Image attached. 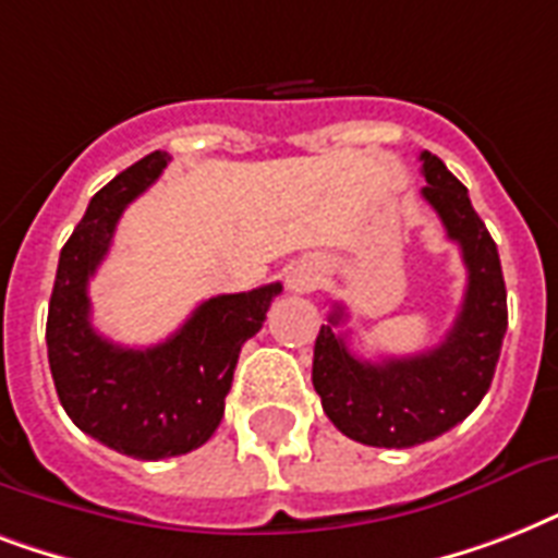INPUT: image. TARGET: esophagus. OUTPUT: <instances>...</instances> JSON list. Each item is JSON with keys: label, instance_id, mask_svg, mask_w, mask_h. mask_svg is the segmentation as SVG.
Masks as SVG:
<instances>
[{"label": "esophagus", "instance_id": "obj_1", "mask_svg": "<svg viewBox=\"0 0 558 558\" xmlns=\"http://www.w3.org/2000/svg\"><path fill=\"white\" fill-rule=\"evenodd\" d=\"M318 280H322V275H318V269L310 266V263H298V266H292V269L287 271V287L292 289V292H301V295L313 292V289L318 287Z\"/></svg>", "mask_w": 558, "mask_h": 558}]
</instances>
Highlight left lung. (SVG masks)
Instances as JSON below:
<instances>
[{
    "instance_id": "left-lung-1",
    "label": "left lung",
    "mask_w": 558,
    "mask_h": 558,
    "mask_svg": "<svg viewBox=\"0 0 558 558\" xmlns=\"http://www.w3.org/2000/svg\"><path fill=\"white\" fill-rule=\"evenodd\" d=\"M423 199L437 210L466 263V295L454 327L437 348L416 356L365 362L339 332L344 310L315 339L313 385L324 414L350 440L379 449H411L466 420L493 385L507 332V287L495 240L477 217L463 182L425 150Z\"/></svg>"
}]
</instances>
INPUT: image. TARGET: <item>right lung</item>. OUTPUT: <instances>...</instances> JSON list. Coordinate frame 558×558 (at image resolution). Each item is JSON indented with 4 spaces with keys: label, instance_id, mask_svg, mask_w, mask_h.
<instances>
[{
    "label": "right lung",
    "instance_id": "1",
    "mask_svg": "<svg viewBox=\"0 0 558 558\" xmlns=\"http://www.w3.org/2000/svg\"><path fill=\"white\" fill-rule=\"evenodd\" d=\"M150 153L92 196L57 263L48 301V365L72 423L138 460L187 454L217 432L240 348L260 330L280 283L202 301L170 339L121 348L92 327L89 278L107 257L124 208L168 168Z\"/></svg>",
    "mask_w": 558,
    "mask_h": 558
}]
</instances>
